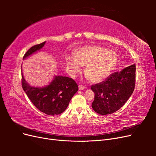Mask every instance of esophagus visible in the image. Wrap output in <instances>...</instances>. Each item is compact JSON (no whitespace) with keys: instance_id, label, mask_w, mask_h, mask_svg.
I'll return each instance as SVG.
<instances>
[{"instance_id":"1","label":"esophagus","mask_w":156,"mask_h":156,"mask_svg":"<svg viewBox=\"0 0 156 156\" xmlns=\"http://www.w3.org/2000/svg\"><path fill=\"white\" fill-rule=\"evenodd\" d=\"M84 88H85V87H84V86L82 85V84H79V89L80 90H84Z\"/></svg>"}]
</instances>
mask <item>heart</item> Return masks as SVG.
<instances>
[{
  "label": "heart",
  "instance_id": "b5f03b06",
  "mask_svg": "<svg viewBox=\"0 0 156 156\" xmlns=\"http://www.w3.org/2000/svg\"><path fill=\"white\" fill-rule=\"evenodd\" d=\"M66 62L71 73L75 75L85 66L84 73L94 83L104 81L112 73L117 62L115 51L98 45L86 46L77 49L74 56L66 55Z\"/></svg>",
  "mask_w": 156,
  "mask_h": 156
}]
</instances>
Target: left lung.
<instances>
[{"label": "left lung", "instance_id": "left-lung-1", "mask_svg": "<svg viewBox=\"0 0 156 156\" xmlns=\"http://www.w3.org/2000/svg\"><path fill=\"white\" fill-rule=\"evenodd\" d=\"M135 64L112 73L105 81L91 87L95 94L92 103L94 111L106 115L117 111L133 92L135 85Z\"/></svg>", "mask_w": 156, "mask_h": 156}]
</instances>
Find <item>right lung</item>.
<instances>
[{
  "instance_id": "obj_1",
  "label": "right lung",
  "mask_w": 156,
  "mask_h": 156,
  "mask_svg": "<svg viewBox=\"0 0 156 156\" xmlns=\"http://www.w3.org/2000/svg\"><path fill=\"white\" fill-rule=\"evenodd\" d=\"M45 44L35 45L27 51L23 59L40 50ZM21 84L23 90L34 105L41 112L48 115H58L68 107L74 94L78 90V85L72 78L55 76L49 85L42 88L30 86L22 73Z\"/></svg>"
}]
</instances>
